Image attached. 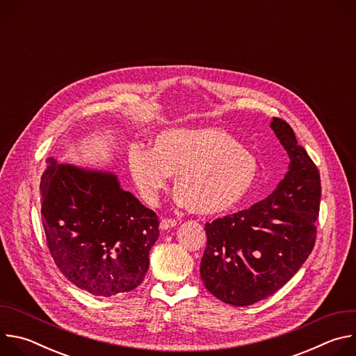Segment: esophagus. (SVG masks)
<instances>
[{"label": "esophagus", "instance_id": "esophagus-1", "mask_svg": "<svg viewBox=\"0 0 356 356\" xmlns=\"http://www.w3.org/2000/svg\"><path fill=\"white\" fill-rule=\"evenodd\" d=\"M177 225V221L176 220H172V218H163L161 221V229L162 231H168L170 228H175Z\"/></svg>", "mask_w": 356, "mask_h": 356}]
</instances>
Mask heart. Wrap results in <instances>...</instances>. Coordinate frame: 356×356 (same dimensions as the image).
<instances>
[{
    "instance_id": "b5f03b06",
    "label": "heart",
    "mask_w": 356,
    "mask_h": 356,
    "mask_svg": "<svg viewBox=\"0 0 356 356\" xmlns=\"http://www.w3.org/2000/svg\"><path fill=\"white\" fill-rule=\"evenodd\" d=\"M128 169L146 204L155 206L175 176L177 204L207 217L239 207L259 177L257 158L221 128L163 131L150 150L131 147Z\"/></svg>"
}]
</instances>
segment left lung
I'll use <instances>...</instances> for the list:
<instances>
[{"label": "left lung", "mask_w": 356, "mask_h": 356, "mask_svg": "<svg viewBox=\"0 0 356 356\" xmlns=\"http://www.w3.org/2000/svg\"><path fill=\"white\" fill-rule=\"evenodd\" d=\"M270 128L290 159L284 179L248 210L206 224L201 280L213 296L236 307L255 304L283 287L316 243L318 169L286 121L273 118Z\"/></svg>", "instance_id": "1"}]
</instances>
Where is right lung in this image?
Here are the masks:
<instances>
[{"mask_svg":"<svg viewBox=\"0 0 356 356\" xmlns=\"http://www.w3.org/2000/svg\"><path fill=\"white\" fill-rule=\"evenodd\" d=\"M40 177L42 222L55 264L67 280L97 297L138 287L159 238L156 214L111 172L47 158Z\"/></svg>","mask_w":356,"mask_h":356,"instance_id":"right-lung-1","label":"right lung"}]
</instances>
